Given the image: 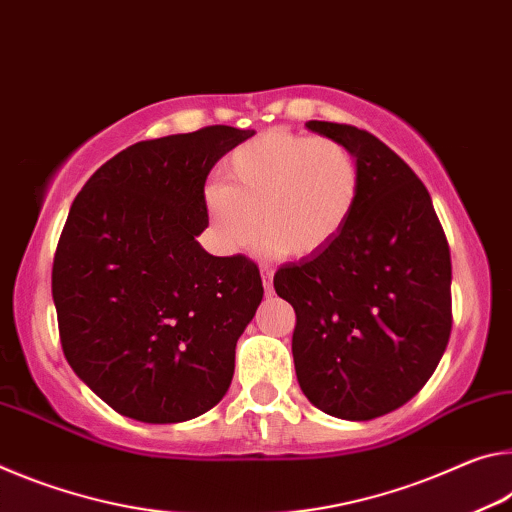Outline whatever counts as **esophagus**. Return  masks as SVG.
Wrapping results in <instances>:
<instances>
[{"label":"esophagus","instance_id":"34e87169","mask_svg":"<svg viewBox=\"0 0 512 512\" xmlns=\"http://www.w3.org/2000/svg\"><path fill=\"white\" fill-rule=\"evenodd\" d=\"M261 279H263V288L267 295L272 292V279H274V270L272 267H261Z\"/></svg>","mask_w":512,"mask_h":512}]
</instances>
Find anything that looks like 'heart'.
I'll use <instances>...</instances> for the list:
<instances>
[{
    "mask_svg": "<svg viewBox=\"0 0 512 512\" xmlns=\"http://www.w3.org/2000/svg\"><path fill=\"white\" fill-rule=\"evenodd\" d=\"M360 192L363 167L345 142L270 129L233 149L204 206L229 251H251L263 229L281 256L308 258L347 229Z\"/></svg>",
    "mask_w": 512,
    "mask_h": 512,
    "instance_id": "1",
    "label": "heart"
}]
</instances>
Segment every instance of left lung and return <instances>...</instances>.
Masks as SVG:
<instances>
[{
    "instance_id": "obj_1",
    "label": "left lung",
    "mask_w": 512,
    "mask_h": 512,
    "mask_svg": "<svg viewBox=\"0 0 512 512\" xmlns=\"http://www.w3.org/2000/svg\"><path fill=\"white\" fill-rule=\"evenodd\" d=\"M306 127L354 149L363 192L347 229L283 265L274 290L297 315L299 388L326 415L365 422L413 399L445 354L449 245L429 190L388 145L351 124Z\"/></svg>"
}]
</instances>
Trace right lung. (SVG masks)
Wrapping results in <instances>:
<instances>
[{
  "instance_id": "right-lung-1",
  "label": "right lung",
  "mask_w": 512,
  "mask_h": 512,
  "mask_svg": "<svg viewBox=\"0 0 512 512\" xmlns=\"http://www.w3.org/2000/svg\"><path fill=\"white\" fill-rule=\"evenodd\" d=\"M251 136L215 124L136 142L72 201L52 270L63 354L124 417L186 422L229 390L263 281L247 256H213L195 238L208 172Z\"/></svg>"
}]
</instances>
